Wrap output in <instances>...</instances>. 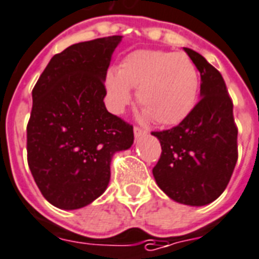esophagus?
<instances>
[{
  "label": "esophagus",
  "instance_id": "1",
  "mask_svg": "<svg viewBox=\"0 0 259 259\" xmlns=\"http://www.w3.org/2000/svg\"><path fill=\"white\" fill-rule=\"evenodd\" d=\"M146 134H147V132H146L145 130H141V128H138V127L134 128V135H135V138H137V139H139V138H142V137H145Z\"/></svg>",
  "mask_w": 259,
  "mask_h": 259
}]
</instances>
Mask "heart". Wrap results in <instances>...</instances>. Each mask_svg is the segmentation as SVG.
<instances>
[{"instance_id": "heart-1", "label": "heart", "mask_w": 259, "mask_h": 259, "mask_svg": "<svg viewBox=\"0 0 259 259\" xmlns=\"http://www.w3.org/2000/svg\"><path fill=\"white\" fill-rule=\"evenodd\" d=\"M105 87L114 113H121L132 98L131 87H138V102L143 106L141 117L154 118L166 127L191 113L199 91V73L186 54L138 50L122 60L118 71L108 72Z\"/></svg>"}]
</instances>
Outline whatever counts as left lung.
<instances>
[{
    "instance_id": "left-lung-1",
    "label": "left lung",
    "mask_w": 259,
    "mask_h": 259,
    "mask_svg": "<svg viewBox=\"0 0 259 259\" xmlns=\"http://www.w3.org/2000/svg\"><path fill=\"white\" fill-rule=\"evenodd\" d=\"M184 52L201 73V101L179 125L153 132L162 149L153 176L175 202L205 206L228 186L238 161V128L221 73L199 53Z\"/></svg>"
}]
</instances>
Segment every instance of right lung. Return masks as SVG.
Listing matches in <instances>:
<instances>
[{
	"label": "right lung",
	"mask_w": 259,
	"mask_h": 259,
	"mask_svg": "<svg viewBox=\"0 0 259 259\" xmlns=\"http://www.w3.org/2000/svg\"><path fill=\"white\" fill-rule=\"evenodd\" d=\"M121 35L75 44L49 61L32 90L27 159L53 206L75 210L101 196L110 162L134 143L132 125L109 113L105 79Z\"/></svg>",
	"instance_id": "1"
}]
</instances>
